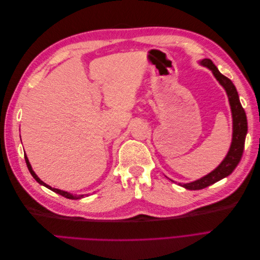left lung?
<instances>
[{"instance_id":"obj_1","label":"left lung","mask_w":260,"mask_h":260,"mask_svg":"<svg viewBox=\"0 0 260 260\" xmlns=\"http://www.w3.org/2000/svg\"><path fill=\"white\" fill-rule=\"evenodd\" d=\"M201 64L211 70L216 79L223 86L228 94L232 112L233 135L230 149L222 162L220 164L214 171H211L210 174L206 175L205 177L193 181V182L190 183L180 184L181 186L187 188V190H202V188H205L211 184L216 183L217 181L231 175L232 171L237 168L242 158V155L244 152V144H245V138L247 135L246 114L241 105L239 94L237 89H235V85L232 83L229 78H226L219 72L218 68L214 65V62L210 59H203L201 60Z\"/></svg>"}]
</instances>
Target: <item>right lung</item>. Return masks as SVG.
<instances>
[{"mask_svg":"<svg viewBox=\"0 0 260 260\" xmlns=\"http://www.w3.org/2000/svg\"><path fill=\"white\" fill-rule=\"evenodd\" d=\"M25 160H26V164H27V167H28V169H29V171H30V174H31V176H32L35 179H36V181L38 183H40L41 185H43V186H45V187H48V188H50L51 191H53V192H55V193H57V194H59V195H61V196H64V198H66V199H69V200H79V199H82V198H84V196H88V194H82V195H73V194H70V193H68V192H65V191H61V190H58V188H55V187H52V186H50L49 184H46V183H44L42 180H40V178H39L36 174H35V171L32 170V168H31V165H30V162H29V160H28V157H27V155H25Z\"/></svg>","mask_w":260,"mask_h":260,"instance_id":"right-lung-1","label":"right lung"}]
</instances>
